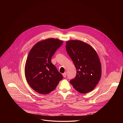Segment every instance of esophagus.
Instances as JSON below:
<instances>
[{
  "instance_id": "34e87169",
  "label": "esophagus",
  "mask_w": 123,
  "mask_h": 123,
  "mask_svg": "<svg viewBox=\"0 0 123 123\" xmlns=\"http://www.w3.org/2000/svg\"><path fill=\"white\" fill-rule=\"evenodd\" d=\"M66 75H67V73H66V72H65V73H64V74H63V76L64 77H66Z\"/></svg>"
}]
</instances>
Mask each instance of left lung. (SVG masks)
Here are the masks:
<instances>
[{"instance_id": "left-lung-1", "label": "left lung", "mask_w": 123, "mask_h": 123, "mask_svg": "<svg viewBox=\"0 0 123 123\" xmlns=\"http://www.w3.org/2000/svg\"><path fill=\"white\" fill-rule=\"evenodd\" d=\"M66 49L76 69L75 77L69 81L81 93L92 91L101 77V65L98 55L89 44L80 40L66 42Z\"/></svg>"}]
</instances>
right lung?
I'll return each instance as SVG.
<instances>
[{
    "mask_svg": "<svg viewBox=\"0 0 123 123\" xmlns=\"http://www.w3.org/2000/svg\"><path fill=\"white\" fill-rule=\"evenodd\" d=\"M63 41L49 38L37 43L31 48L25 67L26 80L37 92L46 94L54 91L63 76L51 62L52 56Z\"/></svg>",
    "mask_w": 123,
    "mask_h": 123,
    "instance_id": "right-lung-1",
    "label": "right lung"
}]
</instances>
